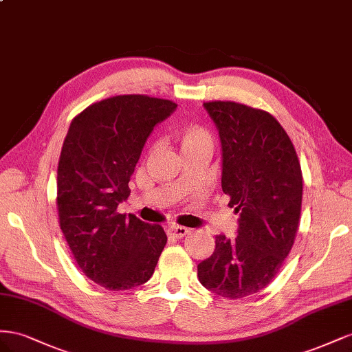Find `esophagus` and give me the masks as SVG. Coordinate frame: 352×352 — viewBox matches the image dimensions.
Returning a JSON list of instances; mask_svg holds the SVG:
<instances>
[{"label":"esophagus","mask_w":352,"mask_h":352,"mask_svg":"<svg viewBox=\"0 0 352 352\" xmlns=\"http://www.w3.org/2000/svg\"><path fill=\"white\" fill-rule=\"evenodd\" d=\"M188 232H190L188 228L182 227V226H173V227L168 228V234H169L170 237H175V239L184 237L186 234H188Z\"/></svg>","instance_id":"obj_1"}]
</instances>
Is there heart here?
Here are the masks:
<instances>
[{
  "label": "heart",
  "instance_id": "1",
  "mask_svg": "<svg viewBox=\"0 0 352 352\" xmlns=\"http://www.w3.org/2000/svg\"><path fill=\"white\" fill-rule=\"evenodd\" d=\"M177 140L183 152H188V150H199V148H205L212 152L214 148L212 134H210L205 126H200V125L184 126L182 131H178Z\"/></svg>",
  "mask_w": 352,
  "mask_h": 352
}]
</instances>
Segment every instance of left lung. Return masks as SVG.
Returning a JSON list of instances; mask_svg holds the SVG:
<instances>
[{
    "label": "left lung",
    "instance_id": "obj_1",
    "mask_svg": "<svg viewBox=\"0 0 352 352\" xmlns=\"http://www.w3.org/2000/svg\"><path fill=\"white\" fill-rule=\"evenodd\" d=\"M223 150L221 187L239 212L237 237L215 236L214 254L197 265L210 292L228 299L263 290L294 246L302 173L289 135L265 110L234 102L204 103Z\"/></svg>",
    "mask_w": 352,
    "mask_h": 352
}]
</instances>
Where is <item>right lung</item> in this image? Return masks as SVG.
<instances>
[{"label":"right lung","mask_w":352,"mask_h":352,"mask_svg":"<svg viewBox=\"0 0 352 352\" xmlns=\"http://www.w3.org/2000/svg\"><path fill=\"white\" fill-rule=\"evenodd\" d=\"M177 109L169 100L128 94L88 106L74 118L57 168L60 228L82 273L109 290L152 277L166 245L159 224L118 212L153 128Z\"/></svg>","instance_id":"right-lung-1"}]
</instances>
